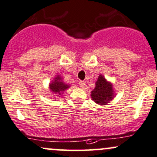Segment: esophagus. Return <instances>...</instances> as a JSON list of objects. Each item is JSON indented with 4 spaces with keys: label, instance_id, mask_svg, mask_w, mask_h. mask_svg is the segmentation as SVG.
Returning <instances> with one entry per match:
<instances>
[{
    "label": "esophagus",
    "instance_id": "34e87169",
    "mask_svg": "<svg viewBox=\"0 0 157 157\" xmlns=\"http://www.w3.org/2000/svg\"><path fill=\"white\" fill-rule=\"evenodd\" d=\"M79 85H80V86L81 87V88H85L86 83L84 81H80L79 82Z\"/></svg>",
    "mask_w": 157,
    "mask_h": 157
}]
</instances>
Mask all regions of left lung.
I'll return each instance as SVG.
<instances>
[{
  "label": "left lung",
  "mask_w": 157,
  "mask_h": 157,
  "mask_svg": "<svg viewBox=\"0 0 157 157\" xmlns=\"http://www.w3.org/2000/svg\"><path fill=\"white\" fill-rule=\"evenodd\" d=\"M95 87L91 92V98L99 105H106L115 97L113 84L109 82L102 74H99L95 81Z\"/></svg>",
  "instance_id": "obj_1"
}]
</instances>
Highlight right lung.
I'll use <instances>...</instances> for the list:
<instances>
[{"mask_svg":"<svg viewBox=\"0 0 157 157\" xmlns=\"http://www.w3.org/2000/svg\"><path fill=\"white\" fill-rule=\"evenodd\" d=\"M71 86L69 84L66 83L64 81L63 78L62 76L57 75L55 76L53 80L50 82L49 84V89L54 95H56V96L61 97L62 94H64V92L68 88H70Z\"/></svg>","mask_w":157,"mask_h":157,"instance_id":"right-lung-1","label":"right lung"}]
</instances>
